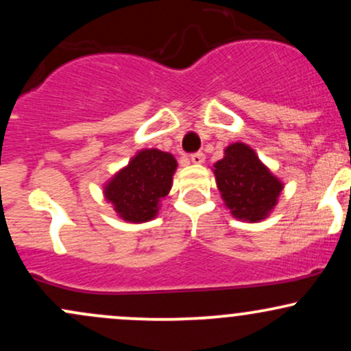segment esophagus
<instances>
[{"label": "esophagus", "instance_id": "obj_1", "mask_svg": "<svg viewBox=\"0 0 351 351\" xmlns=\"http://www.w3.org/2000/svg\"><path fill=\"white\" fill-rule=\"evenodd\" d=\"M191 162L195 163V165H201V163H204V153H201V152H198V153H193V155H191Z\"/></svg>", "mask_w": 351, "mask_h": 351}]
</instances>
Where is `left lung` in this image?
<instances>
[{
  "label": "left lung",
  "mask_w": 351,
  "mask_h": 351,
  "mask_svg": "<svg viewBox=\"0 0 351 351\" xmlns=\"http://www.w3.org/2000/svg\"><path fill=\"white\" fill-rule=\"evenodd\" d=\"M213 173L224 206L244 223L264 221L277 206L284 189L282 180L243 142L224 148V156L213 165Z\"/></svg>",
  "instance_id": "8db88e82"
}]
</instances>
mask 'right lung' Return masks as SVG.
I'll return each instance as SVG.
<instances>
[{
  "label": "right lung",
  "mask_w": 351,
  "mask_h": 351,
  "mask_svg": "<svg viewBox=\"0 0 351 351\" xmlns=\"http://www.w3.org/2000/svg\"><path fill=\"white\" fill-rule=\"evenodd\" d=\"M178 163L168 152L143 148L128 165L104 184V198L127 223H147L158 215L160 203L170 193Z\"/></svg>",
  "instance_id": "1"
}]
</instances>
